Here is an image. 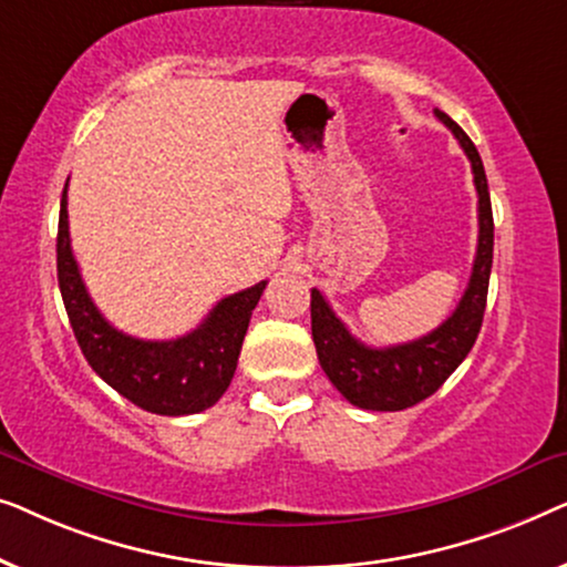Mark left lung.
Wrapping results in <instances>:
<instances>
[{"label": "left lung", "mask_w": 567, "mask_h": 567, "mask_svg": "<svg viewBox=\"0 0 567 567\" xmlns=\"http://www.w3.org/2000/svg\"><path fill=\"white\" fill-rule=\"evenodd\" d=\"M439 121L452 131L456 142L472 162L477 188V252L472 262V276L464 289L460 305L429 336L410 340L402 346L371 348L355 340L343 322L338 320L328 301L312 289V338L320 367L336 390L355 408L363 410H394L413 408L431 398L454 369L467 359L475 346L477 332L483 328L487 284L493 268V208L487 193V177L483 159L472 144V138L449 118L436 111Z\"/></svg>", "instance_id": "obj_1"}]
</instances>
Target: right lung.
Listing matches in <instances>:
<instances>
[{
  "mask_svg": "<svg viewBox=\"0 0 567 567\" xmlns=\"http://www.w3.org/2000/svg\"><path fill=\"white\" fill-rule=\"evenodd\" d=\"M66 185L59 212L56 270L61 299L84 359L103 382L146 413L193 415L212 408L235 377L247 324L268 281L221 299L188 336L175 340L131 338L100 315L82 281L69 239Z\"/></svg>",
  "mask_w": 567,
  "mask_h": 567,
  "instance_id": "add662e5",
  "label": "right lung"
}]
</instances>
